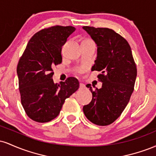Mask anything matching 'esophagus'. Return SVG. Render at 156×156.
I'll list each match as a JSON object with an SVG mask.
<instances>
[{"instance_id": "34e87169", "label": "esophagus", "mask_w": 156, "mask_h": 156, "mask_svg": "<svg viewBox=\"0 0 156 156\" xmlns=\"http://www.w3.org/2000/svg\"><path fill=\"white\" fill-rule=\"evenodd\" d=\"M85 88V85L83 83H80V89H84Z\"/></svg>"}]
</instances>
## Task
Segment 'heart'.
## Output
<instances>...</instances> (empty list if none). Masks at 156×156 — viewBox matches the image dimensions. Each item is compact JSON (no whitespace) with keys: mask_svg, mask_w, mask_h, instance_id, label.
Returning <instances> with one entry per match:
<instances>
[{"mask_svg":"<svg viewBox=\"0 0 156 156\" xmlns=\"http://www.w3.org/2000/svg\"><path fill=\"white\" fill-rule=\"evenodd\" d=\"M87 40H89V39H83V41H87ZM82 68H78V69H77V71H78V73H80L82 71Z\"/></svg>","mask_w":156,"mask_h":156,"instance_id":"1","label":"heart"}]
</instances>
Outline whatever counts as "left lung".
<instances>
[{"label": "left lung", "mask_w": 156, "mask_h": 156, "mask_svg": "<svg viewBox=\"0 0 156 156\" xmlns=\"http://www.w3.org/2000/svg\"><path fill=\"white\" fill-rule=\"evenodd\" d=\"M95 42L98 56L92 71L101 72L98 80L102 88L93 90L92 101L84 105L85 116L94 124L108 125L117 119L130 101L134 90L137 69L128 41L108 28L83 26Z\"/></svg>", "instance_id": "8db88e82"}]
</instances>
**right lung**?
I'll use <instances>...</instances> for the list:
<instances>
[{"mask_svg": "<svg viewBox=\"0 0 156 156\" xmlns=\"http://www.w3.org/2000/svg\"><path fill=\"white\" fill-rule=\"evenodd\" d=\"M76 31L73 26H54L37 32L27 44L17 67L21 103L28 117L48 122L59 114L64 101L79 88L69 77L57 84L52 78L53 65L62 62V47Z\"/></svg>", "mask_w": 156, "mask_h": 156, "instance_id": "right-lung-1", "label": "right lung"}]
</instances>
